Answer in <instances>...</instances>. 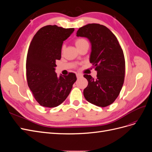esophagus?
<instances>
[{
  "label": "esophagus",
  "mask_w": 152,
  "mask_h": 152,
  "mask_svg": "<svg viewBox=\"0 0 152 152\" xmlns=\"http://www.w3.org/2000/svg\"><path fill=\"white\" fill-rule=\"evenodd\" d=\"M76 76H77V79H79V78L82 77V75L81 74V73H77Z\"/></svg>",
  "instance_id": "esophagus-1"
}]
</instances>
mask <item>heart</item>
Masks as SVG:
<instances>
[{"label":"heart","mask_w":152,"mask_h":152,"mask_svg":"<svg viewBox=\"0 0 152 152\" xmlns=\"http://www.w3.org/2000/svg\"><path fill=\"white\" fill-rule=\"evenodd\" d=\"M87 42V41L86 40V39H84V38H79L76 39L75 40V45L77 48H79V47H80L82 45H83L84 43H86Z\"/></svg>","instance_id":"b5f03b06"}]
</instances>
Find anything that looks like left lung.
<instances>
[{"label":"left lung","mask_w":152,"mask_h":152,"mask_svg":"<svg viewBox=\"0 0 152 152\" xmlns=\"http://www.w3.org/2000/svg\"><path fill=\"white\" fill-rule=\"evenodd\" d=\"M77 37L88 39L91 44L90 63L97 78L84 75L88 85L84 96L89 103L105 107L113 103L122 89L125 77V58L118 41L107 27L91 23L81 27Z\"/></svg>","instance_id":"1"}]
</instances>
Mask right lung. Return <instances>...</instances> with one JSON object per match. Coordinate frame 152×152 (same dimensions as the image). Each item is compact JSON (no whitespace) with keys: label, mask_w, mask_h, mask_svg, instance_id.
<instances>
[{"label":"right lung","mask_w":152,"mask_h":152,"mask_svg":"<svg viewBox=\"0 0 152 152\" xmlns=\"http://www.w3.org/2000/svg\"><path fill=\"white\" fill-rule=\"evenodd\" d=\"M73 31L74 28L47 25L31 41L26 62V79L35 99L43 107L53 108L61 104L77 80L74 73L58 77L54 68L56 61L61 59L63 41Z\"/></svg>","instance_id":"add662e5"}]
</instances>
